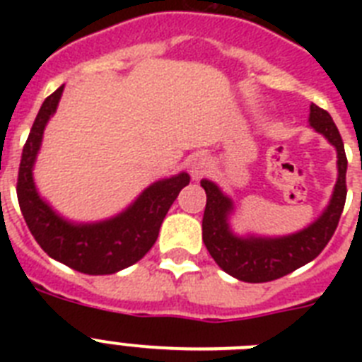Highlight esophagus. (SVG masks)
Listing matches in <instances>:
<instances>
[{
  "instance_id": "1",
  "label": "esophagus",
  "mask_w": 362,
  "mask_h": 362,
  "mask_svg": "<svg viewBox=\"0 0 362 362\" xmlns=\"http://www.w3.org/2000/svg\"><path fill=\"white\" fill-rule=\"evenodd\" d=\"M210 172V159L204 156H196L190 163V175L192 179H201Z\"/></svg>"
}]
</instances>
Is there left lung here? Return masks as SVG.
Segmentation results:
<instances>
[{
    "label": "left lung",
    "instance_id": "left-lung-1",
    "mask_svg": "<svg viewBox=\"0 0 362 362\" xmlns=\"http://www.w3.org/2000/svg\"><path fill=\"white\" fill-rule=\"evenodd\" d=\"M310 127L322 134L337 150V183L330 203L312 225L290 235L261 238L235 235L230 228L233 201L214 181L203 179L206 209L203 216V243L219 268L245 283H268L279 279L322 252L334 235L346 201V153L334 119L317 105H310Z\"/></svg>",
    "mask_w": 362,
    "mask_h": 362
}]
</instances>
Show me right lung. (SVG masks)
Wrapping results in <instances>:
<instances>
[{
	"label": "right lung",
	"instance_id": "add662e5",
	"mask_svg": "<svg viewBox=\"0 0 362 362\" xmlns=\"http://www.w3.org/2000/svg\"><path fill=\"white\" fill-rule=\"evenodd\" d=\"M62 85L45 99L23 146L18 175V201L28 230L52 259L88 276L116 274L145 257L159 235L166 212L190 183L181 172L159 179L137 196L117 216L95 223H74L56 212L37 192L34 183V163L43 141L45 127L62 99Z\"/></svg>",
	"mask_w": 362,
	"mask_h": 362
}]
</instances>
